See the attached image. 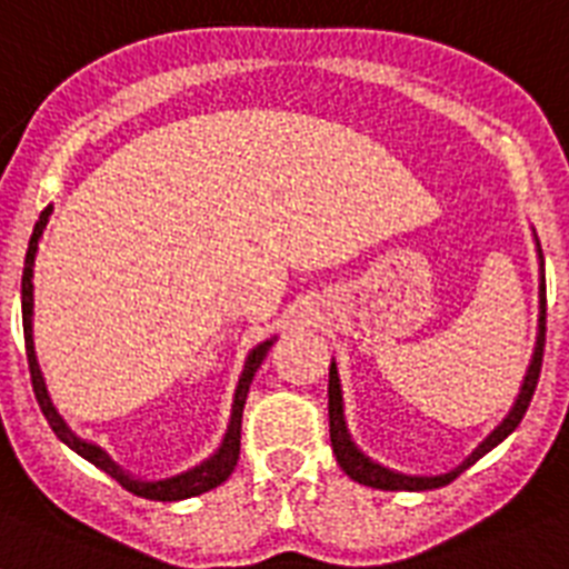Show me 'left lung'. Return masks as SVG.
Here are the masks:
<instances>
[{
    "instance_id": "left-lung-1",
    "label": "left lung",
    "mask_w": 569,
    "mask_h": 569,
    "mask_svg": "<svg viewBox=\"0 0 569 569\" xmlns=\"http://www.w3.org/2000/svg\"><path fill=\"white\" fill-rule=\"evenodd\" d=\"M538 246V240H536ZM538 260H541V315H538V338H536V352H532V361H529V370L523 376V385H520V393L515 399L512 410L506 413L503 422L489 433V437L480 442V446L471 451L466 460L457 466V469L446 471V475H433V477H419V475H402V471L385 469L379 462H373L365 451H358V446L350 439V431H347V422H343V399H341V379H338V367L336 361L329 365V439H332V451H336L338 466L343 469V475H350L356 483L361 486H373V489L385 491H425V489H439V486H448L451 480L462 475V471L475 466L483 455H489L491 448L500 446L509 433L515 431L527 413L529 402H532V393L538 388V376H541V361H543V332H547V286H543V254L541 246H538Z\"/></svg>"
}]
</instances>
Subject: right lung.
Instances as JSON below:
<instances>
[{"label": "right lung", "instance_id": "add662e5", "mask_svg": "<svg viewBox=\"0 0 569 569\" xmlns=\"http://www.w3.org/2000/svg\"><path fill=\"white\" fill-rule=\"evenodd\" d=\"M49 217H51V208L40 213L37 219V226H33L31 233V242H28V251H26V269H22V329H26V356H28V370H31V385H33V396H37V405H40L42 417L49 419L51 431L57 433L60 442L71 448V451H78L83 460H89L92 466H98L100 471H107L112 480L123 486L127 491L138 495V498H147V500H184V498H196V495H202V491H211L217 489L219 483H226L228 477H231L233 466L240 460V428H242V408H246V396L248 388H251V379L254 373L260 370L262 358L269 356L271 343L274 338L269 341L257 343L254 350L248 352L246 358V367H242V376H240V385H237V393H233V405H231V422H228V431L222 437V446L217 448V455H211L204 462L193 466V469L181 471L176 477H167V480H138L132 477L130 471H123L112 457L103 451L100 446L94 442H86L80 439L78 433H71L69 425L63 422V417L57 413V408L51 405V396L46 390V379L40 373V365H37V352H33V332H31V323H33V257H37V246H40V237L49 226Z\"/></svg>", "mask_w": 569, "mask_h": 569}]
</instances>
